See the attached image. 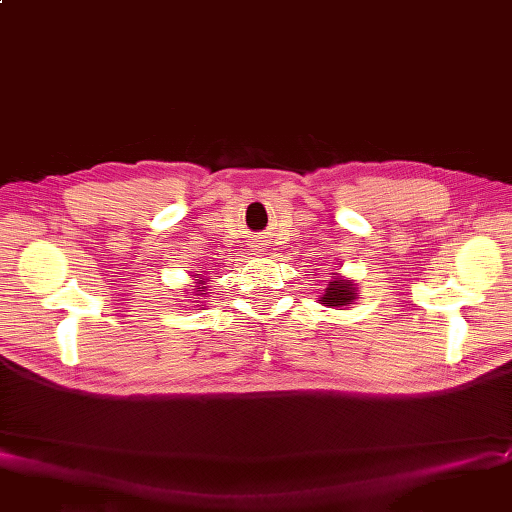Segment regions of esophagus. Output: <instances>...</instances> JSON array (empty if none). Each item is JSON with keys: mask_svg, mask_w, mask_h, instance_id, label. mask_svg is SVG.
<instances>
[{"mask_svg": "<svg viewBox=\"0 0 512 512\" xmlns=\"http://www.w3.org/2000/svg\"><path fill=\"white\" fill-rule=\"evenodd\" d=\"M254 250H256V252H264V244L256 242V244H254Z\"/></svg>", "mask_w": 512, "mask_h": 512, "instance_id": "obj_1", "label": "esophagus"}]
</instances>
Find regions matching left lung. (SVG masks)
<instances>
[{
    "mask_svg": "<svg viewBox=\"0 0 512 512\" xmlns=\"http://www.w3.org/2000/svg\"><path fill=\"white\" fill-rule=\"evenodd\" d=\"M359 299V283H355L352 279L342 277V274H332V281L328 283L324 295L318 297V301L326 307H346L352 301Z\"/></svg>",
    "mask_w": 512,
    "mask_h": 512,
    "instance_id": "left-lung-1",
    "label": "left lung"
}]
</instances>
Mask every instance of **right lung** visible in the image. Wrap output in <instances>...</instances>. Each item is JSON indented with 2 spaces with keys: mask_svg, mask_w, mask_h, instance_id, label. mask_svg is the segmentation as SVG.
I'll return each instance as SVG.
<instances>
[{
  "mask_svg": "<svg viewBox=\"0 0 512 512\" xmlns=\"http://www.w3.org/2000/svg\"><path fill=\"white\" fill-rule=\"evenodd\" d=\"M192 281H194V289H192V295H196L194 299H201L207 295V283L209 279L207 277H199V274H190ZM194 303H201V301H194Z\"/></svg>",
  "mask_w": 512,
  "mask_h": 512,
  "instance_id": "obj_1",
  "label": "right lung"
}]
</instances>
